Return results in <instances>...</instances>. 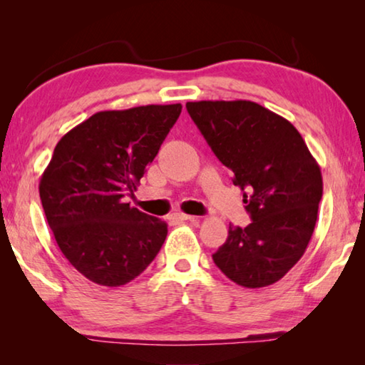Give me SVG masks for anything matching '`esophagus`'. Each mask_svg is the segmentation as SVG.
Returning a JSON list of instances; mask_svg holds the SVG:
<instances>
[{"label":"esophagus","mask_w":365,"mask_h":365,"mask_svg":"<svg viewBox=\"0 0 365 365\" xmlns=\"http://www.w3.org/2000/svg\"><path fill=\"white\" fill-rule=\"evenodd\" d=\"M172 217H174V219H178V220H190V222H195V220H196L195 215H188V214H183V212H175V214H172Z\"/></svg>","instance_id":"1"}]
</instances>
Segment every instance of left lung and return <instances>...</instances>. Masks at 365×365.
Returning a JSON list of instances; mask_svg holds the SVG:
<instances>
[{"mask_svg":"<svg viewBox=\"0 0 365 365\" xmlns=\"http://www.w3.org/2000/svg\"><path fill=\"white\" fill-rule=\"evenodd\" d=\"M191 119L242 188L251 224L228 227L214 252L217 267L237 285L262 288L279 282L312 237L322 200V174L292 122L237 101L187 103Z\"/></svg>","mask_w":365,"mask_h":365,"instance_id":"left-lung-1","label":"left lung"}]
</instances>
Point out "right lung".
I'll return each mask as SVG.
<instances>
[{"label":"right lung","instance_id":"add662e5","mask_svg":"<svg viewBox=\"0 0 365 365\" xmlns=\"http://www.w3.org/2000/svg\"><path fill=\"white\" fill-rule=\"evenodd\" d=\"M180 113L182 104L101 110L54 148L38 187L48 225L67 261L98 285L132 282L168 237L164 220L123 197L137 190Z\"/></svg>","mask_w":365,"mask_h":365}]
</instances>
